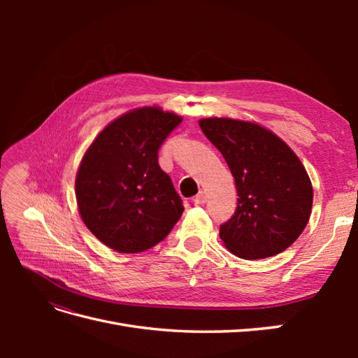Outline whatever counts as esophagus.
<instances>
[{
  "mask_svg": "<svg viewBox=\"0 0 358 358\" xmlns=\"http://www.w3.org/2000/svg\"><path fill=\"white\" fill-rule=\"evenodd\" d=\"M208 192L206 191H200L197 196H196V199H194V201H196V204H204L206 201H208Z\"/></svg>",
  "mask_w": 358,
  "mask_h": 358,
  "instance_id": "esophagus-1",
  "label": "esophagus"
}]
</instances>
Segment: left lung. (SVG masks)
Here are the masks:
<instances>
[{
  "instance_id": "8db88e82",
  "label": "left lung",
  "mask_w": 358,
  "mask_h": 358,
  "mask_svg": "<svg viewBox=\"0 0 358 358\" xmlns=\"http://www.w3.org/2000/svg\"><path fill=\"white\" fill-rule=\"evenodd\" d=\"M222 154L237 189V208L220 225L224 245L245 259L285 251L305 230L312 209V183L301 161L268 129L230 117L199 122Z\"/></svg>"
}]
</instances>
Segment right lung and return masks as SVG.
<instances>
[{
	"label": "right lung",
	"instance_id": "obj_1",
	"mask_svg": "<svg viewBox=\"0 0 358 358\" xmlns=\"http://www.w3.org/2000/svg\"><path fill=\"white\" fill-rule=\"evenodd\" d=\"M182 117L142 107L115 119L86 150L76 178L85 225L117 252L136 254L164 241L183 204L158 164V150Z\"/></svg>",
	"mask_w": 358,
	"mask_h": 358
}]
</instances>
